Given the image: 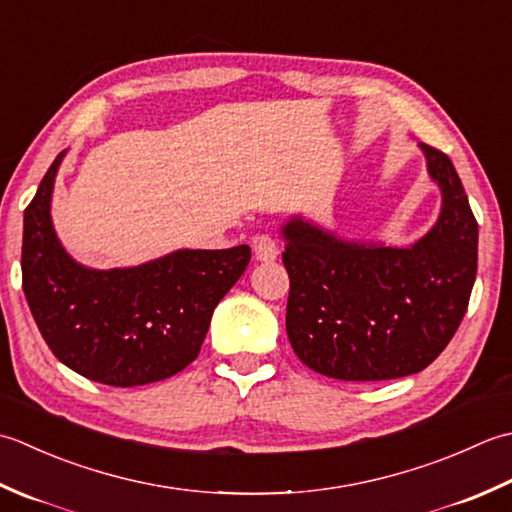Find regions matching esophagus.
I'll use <instances>...</instances> for the list:
<instances>
[{"label": "esophagus", "mask_w": 512, "mask_h": 512, "mask_svg": "<svg viewBox=\"0 0 512 512\" xmlns=\"http://www.w3.org/2000/svg\"><path fill=\"white\" fill-rule=\"evenodd\" d=\"M252 247H254L256 260H263V263H271V260L278 258V243H276V238H271L269 234L254 236Z\"/></svg>", "instance_id": "1"}]
</instances>
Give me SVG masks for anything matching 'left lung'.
<instances>
[{"instance_id":"1","label":"left lung","mask_w":512,"mask_h":512,"mask_svg":"<svg viewBox=\"0 0 512 512\" xmlns=\"http://www.w3.org/2000/svg\"><path fill=\"white\" fill-rule=\"evenodd\" d=\"M442 212L409 247L351 243L300 216L283 225L287 336L327 378L375 382L429 367L466 314L477 274V221L453 163L420 143Z\"/></svg>"}]
</instances>
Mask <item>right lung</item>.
Listing matches in <instances>:
<instances>
[{
    "label": "right lung",
    "instance_id": "1",
    "mask_svg": "<svg viewBox=\"0 0 512 512\" xmlns=\"http://www.w3.org/2000/svg\"><path fill=\"white\" fill-rule=\"evenodd\" d=\"M66 152L24 212L22 287L50 351L88 380L141 387L194 362L218 302L252 258L249 245L179 249L139 267L88 269L61 247L50 218Z\"/></svg>",
    "mask_w": 512,
    "mask_h": 512
}]
</instances>
